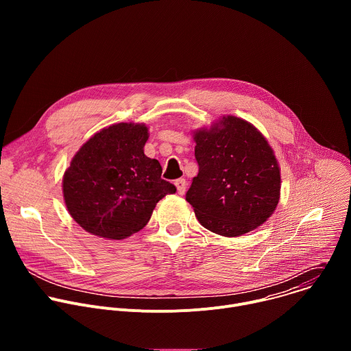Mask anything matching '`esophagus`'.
Instances as JSON below:
<instances>
[{
	"label": "esophagus",
	"mask_w": 351,
	"mask_h": 351,
	"mask_svg": "<svg viewBox=\"0 0 351 351\" xmlns=\"http://www.w3.org/2000/svg\"><path fill=\"white\" fill-rule=\"evenodd\" d=\"M175 186H176V189H178V193H179V194H184L186 187H187V182H186V179L180 178V179H176V180H175Z\"/></svg>",
	"instance_id": "34e87169"
}]
</instances>
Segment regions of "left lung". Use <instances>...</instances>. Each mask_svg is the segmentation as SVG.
Wrapping results in <instances>:
<instances>
[{
	"instance_id": "obj_1",
	"label": "left lung",
	"mask_w": 351,
	"mask_h": 351,
	"mask_svg": "<svg viewBox=\"0 0 351 351\" xmlns=\"http://www.w3.org/2000/svg\"><path fill=\"white\" fill-rule=\"evenodd\" d=\"M198 175L187 203L206 229L237 237L263 225L276 210L280 169L263 133L237 117H223L210 129L195 130Z\"/></svg>"
}]
</instances>
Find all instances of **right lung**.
<instances>
[{"mask_svg": "<svg viewBox=\"0 0 351 351\" xmlns=\"http://www.w3.org/2000/svg\"><path fill=\"white\" fill-rule=\"evenodd\" d=\"M148 128L115 123L90 137L62 179L71 217L88 233L121 240L143 229L157 203L176 187L161 179L157 160L144 154Z\"/></svg>", "mask_w": 351, "mask_h": 351, "instance_id": "1", "label": "right lung"}]
</instances>
